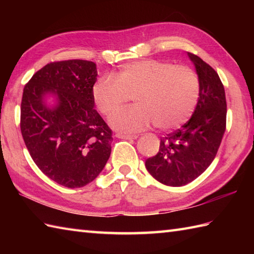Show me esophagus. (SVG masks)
<instances>
[{
    "mask_svg": "<svg viewBox=\"0 0 254 254\" xmlns=\"http://www.w3.org/2000/svg\"><path fill=\"white\" fill-rule=\"evenodd\" d=\"M116 136L122 139H136L137 135H126V134H116Z\"/></svg>",
    "mask_w": 254,
    "mask_h": 254,
    "instance_id": "34e87169",
    "label": "esophagus"
}]
</instances>
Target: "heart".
Masks as SVG:
<instances>
[{
  "label": "heart",
  "mask_w": 254,
  "mask_h": 254,
  "mask_svg": "<svg viewBox=\"0 0 254 254\" xmlns=\"http://www.w3.org/2000/svg\"><path fill=\"white\" fill-rule=\"evenodd\" d=\"M201 84L188 66L158 60L124 64L116 76L105 75L91 89L94 104L102 115L110 116L133 98L135 106L109 119L115 130L135 133L149 126L163 131L182 126L195 110Z\"/></svg>",
  "instance_id": "obj_1"
}]
</instances>
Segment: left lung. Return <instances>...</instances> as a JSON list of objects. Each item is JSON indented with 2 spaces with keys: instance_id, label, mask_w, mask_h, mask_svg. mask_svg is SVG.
<instances>
[{
  "instance_id": "left-lung-1",
  "label": "left lung",
  "mask_w": 254,
  "mask_h": 254,
  "mask_svg": "<svg viewBox=\"0 0 254 254\" xmlns=\"http://www.w3.org/2000/svg\"><path fill=\"white\" fill-rule=\"evenodd\" d=\"M201 89L195 110L181 128L160 138L159 152L145 161L156 180L170 187H182L201 176L217 154L226 130L225 89L215 69L192 53Z\"/></svg>"
}]
</instances>
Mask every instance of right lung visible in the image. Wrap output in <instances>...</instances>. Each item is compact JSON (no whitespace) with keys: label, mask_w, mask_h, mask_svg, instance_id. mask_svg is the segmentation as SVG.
I'll list each match as a JSON object with an SVG mask.
<instances>
[{"label":"right lung","mask_w":254,"mask_h":254,"mask_svg":"<svg viewBox=\"0 0 254 254\" xmlns=\"http://www.w3.org/2000/svg\"><path fill=\"white\" fill-rule=\"evenodd\" d=\"M97 75L91 61L53 62L24 88L20 131L26 147L38 168L66 188L95 180L110 157L112 133L91 96Z\"/></svg>","instance_id":"obj_1"}]
</instances>
